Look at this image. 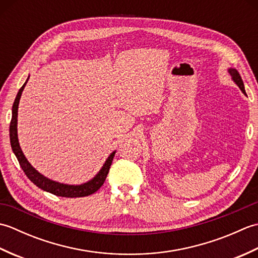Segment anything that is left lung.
Segmentation results:
<instances>
[{"label":"left lung","instance_id":"1","mask_svg":"<svg viewBox=\"0 0 258 258\" xmlns=\"http://www.w3.org/2000/svg\"><path fill=\"white\" fill-rule=\"evenodd\" d=\"M228 73H229V75L232 76V80L235 82V84H236V85L239 87V89H240V91H242V92L244 93V94L246 95L243 80H242V78H240V75H239V73L237 72V70H236V69L229 68V69H228ZM246 96H247V95H246Z\"/></svg>","mask_w":258,"mask_h":258}]
</instances>
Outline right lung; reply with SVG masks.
I'll return each mask as SVG.
<instances>
[{"label":"right lung","instance_id":"add662e5","mask_svg":"<svg viewBox=\"0 0 258 258\" xmlns=\"http://www.w3.org/2000/svg\"><path fill=\"white\" fill-rule=\"evenodd\" d=\"M30 76L26 79V82L23 84L18 92V95L15 97V101L12 106V119H11L10 123V142H11V147H12V151L14 155L18 158L20 165L23 169V172L32 183H34L37 187L41 189L48 191V193L54 194L56 196H62V197H84L89 196L93 193H95L97 189H100L101 186L104 184L106 179V176L109 171V167H111L112 161L115 155V152H112L109 156L106 158L105 163L103 164L102 168L98 171V173L95 175L92 179L87 180L86 183L80 184V185H70V184H64L56 182V180L50 179L48 177L44 176V175L37 172L36 169L33 167L30 162L26 160L25 155L22 152V149L19 143L18 139V109H19V104H20V98L22 95V92H23L24 87L29 81Z\"/></svg>","mask_w":258,"mask_h":258}]
</instances>
